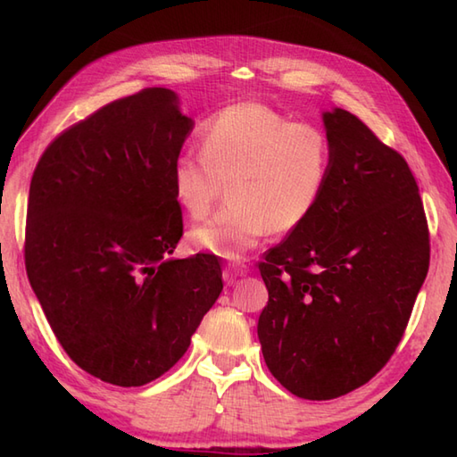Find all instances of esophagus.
Returning <instances> with one entry per match:
<instances>
[{
    "label": "esophagus",
    "instance_id": "esophagus-1",
    "mask_svg": "<svg viewBox=\"0 0 457 457\" xmlns=\"http://www.w3.org/2000/svg\"><path fill=\"white\" fill-rule=\"evenodd\" d=\"M247 270H249V267L244 263V261H234V263H228L223 273H226V278L229 280V283H234L237 277L247 275Z\"/></svg>",
    "mask_w": 457,
    "mask_h": 457
}]
</instances>
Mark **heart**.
<instances>
[{"mask_svg": "<svg viewBox=\"0 0 457 457\" xmlns=\"http://www.w3.org/2000/svg\"><path fill=\"white\" fill-rule=\"evenodd\" d=\"M202 149L182 151L170 182L190 218L206 216L228 182V202L190 231L192 245L241 259L270 229L298 228L332 172V143L314 123L290 121L265 104H234L202 125Z\"/></svg>", "mask_w": 457, "mask_h": 457, "instance_id": "heart-1", "label": "heart"}]
</instances>
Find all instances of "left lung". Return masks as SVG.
Here are the masks:
<instances>
[{
  "mask_svg": "<svg viewBox=\"0 0 457 457\" xmlns=\"http://www.w3.org/2000/svg\"><path fill=\"white\" fill-rule=\"evenodd\" d=\"M332 172L314 212L259 263L257 336L287 391L329 401L373 378L409 324L430 265L424 206L404 157L353 113H324Z\"/></svg>",
  "mask_w": 457,
  "mask_h": 457,
  "instance_id": "8db88e82",
  "label": "left lung"
}]
</instances>
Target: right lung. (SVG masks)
<instances>
[{
    "label": "right lung",
    "instance_id": "right-lung-1",
    "mask_svg": "<svg viewBox=\"0 0 457 457\" xmlns=\"http://www.w3.org/2000/svg\"><path fill=\"white\" fill-rule=\"evenodd\" d=\"M192 128L177 94L145 88L62 131L33 172L29 283L68 357L105 383L167 373L223 288L220 257H169L182 237L170 170Z\"/></svg>",
    "mask_w": 457,
    "mask_h": 457
}]
</instances>
